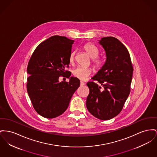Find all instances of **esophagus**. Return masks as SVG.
I'll list each match as a JSON object with an SVG mask.
<instances>
[{"mask_svg": "<svg viewBox=\"0 0 157 157\" xmlns=\"http://www.w3.org/2000/svg\"><path fill=\"white\" fill-rule=\"evenodd\" d=\"M85 84V83H84V82H83L82 81H81V82H80V85H81V86H82V85H84Z\"/></svg>", "mask_w": 157, "mask_h": 157, "instance_id": "obj_1", "label": "esophagus"}]
</instances>
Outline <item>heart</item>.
<instances>
[{"label":"heart","mask_w":157,"mask_h":157,"mask_svg":"<svg viewBox=\"0 0 157 157\" xmlns=\"http://www.w3.org/2000/svg\"><path fill=\"white\" fill-rule=\"evenodd\" d=\"M83 50L91 58V63L94 68L97 71H100L104 67L105 63V59L99 56L98 48L92 43H88L82 47ZM75 52H72L69 57V61L71 63H73L75 61ZM91 69L90 67H85L79 66L76 67L73 71V75L80 80L86 79L91 74Z\"/></svg>","instance_id":"1"}]
</instances>
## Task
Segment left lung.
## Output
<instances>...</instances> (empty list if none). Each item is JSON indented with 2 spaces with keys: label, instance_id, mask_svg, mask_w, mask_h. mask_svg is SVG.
Wrapping results in <instances>:
<instances>
[{
  "label": "left lung",
  "instance_id": "1",
  "mask_svg": "<svg viewBox=\"0 0 157 157\" xmlns=\"http://www.w3.org/2000/svg\"><path fill=\"white\" fill-rule=\"evenodd\" d=\"M99 43L106 53V62L86 83L90 93L86 98L88 110L100 120H107L117 116L130 92L133 68L129 52L119 40L103 37Z\"/></svg>",
  "mask_w": 157,
  "mask_h": 157
}]
</instances>
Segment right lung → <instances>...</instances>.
Masks as SVG:
<instances>
[{
	"label": "right lung",
	"instance_id": "1",
	"mask_svg": "<svg viewBox=\"0 0 157 157\" xmlns=\"http://www.w3.org/2000/svg\"><path fill=\"white\" fill-rule=\"evenodd\" d=\"M74 40L54 36L40 43L31 56L27 66V89L34 109L41 116L53 119L63 114L80 85V81L71 77L69 82H58L62 75L71 73L69 57Z\"/></svg>",
	"mask_w": 157,
	"mask_h": 157
}]
</instances>
